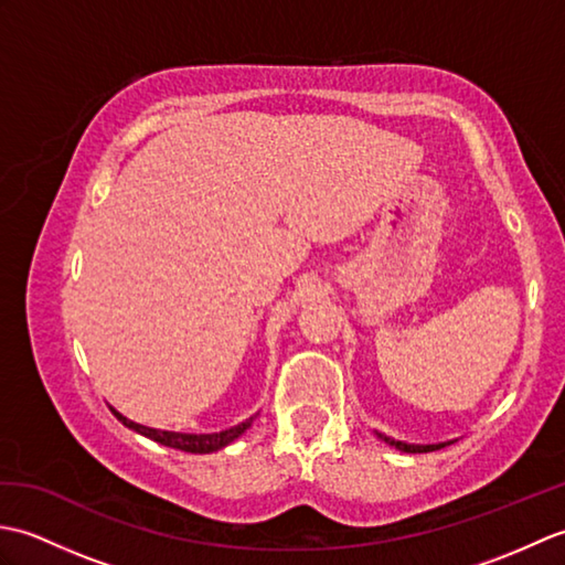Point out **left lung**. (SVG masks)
<instances>
[{
  "label": "left lung",
  "mask_w": 565,
  "mask_h": 565,
  "mask_svg": "<svg viewBox=\"0 0 565 565\" xmlns=\"http://www.w3.org/2000/svg\"><path fill=\"white\" fill-rule=\"evenodd\" d=\"M383 441L386 444H391V447H395V449H401V451H407V454H423V451H437V449H441V447H447V444H405V441H395V439H391V437H386V435H379Z\"/></svg>",
  "instance_id": "8db88e82"
}]
</instances>
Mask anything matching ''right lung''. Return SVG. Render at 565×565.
<instances>
[{
  "instance_id": "obj_1",
  "label": "right lung",
  "mask_w": 565,
  "mask_h": 565,
  "mask_svg": "<svg viewBox=\"0 0 565 565\" xmlns=\"http://www.w3.org/2000/svg\"><path fill=\"white\" fill-rule=\"evenodd\" d=\"M111 413L118 417V423H124L126 427L136 429L138 435H146L152 441L164 444V447L189 451V454H211V451H218V449L227 447V444L243 435V431L252 425V419L257 417V415L249 417V419H245V423H239L231 429L215 431V435H182V431H167V429H152V427H146V425H138V423H134V419H128L121 413H116L114 407H111Z\"/></svg>"
}]
</instances>
